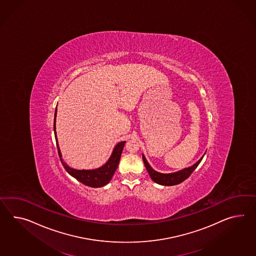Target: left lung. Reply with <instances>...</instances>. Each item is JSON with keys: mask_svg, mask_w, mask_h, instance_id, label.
<instances>
[{"mask_svg": "<svg viewBox=\"0 0 256 256\" xmlns=\"http://www.w3.org/2000/svg\"><path fill=\"white\" fill-rule=\"evenodd\" d=\"M202 158H204V156L200 159L198 162L194 164V166L188 168L182 169L178 172H174V173H171V174H162V173H159V172H157L156 170L152 168L149 162H147L145 156L142 154L144 164H145V168L147 169L148 173L150 174V178L154 181L156 183H158L160 185H164V186H174V185H178L181 182H183L185 180H187L188 178L192 174V172L196 169V168L199 166V164Z\"/></svg>", "mask_w": 256, "mask_h": 256, "instance_id": "1", "label": "left lung"}]
</instances>
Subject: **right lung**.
<instances>
[{
  "label": "right lung",
  "instance_id": "right-lung-1",
  "mask_svg": "<svg viewBox=\"0 0 256 256\" xmlns=\"http://www.w3.org/2000/svg\"><path fill=\"white\" fill-rule=\"evenodd\" d=\"M57 108H56V112H54V136H56V140L57 149H58V154L60 156V160L62 162L64 169L69 174L74 176L76 180L82 182V184L92 188H100L102 186H106L108 184L110 180H112V176L114 174L118 166L119 161L123 148L125 146L126 142H121L112 150V156L109 158V160L100 166L99 168L92 169V170H76V169L71 168L66 162L62 161L61 158V152L58 146V142H57L56 132V118Z\"/></svg>",
  "mask_w": 256,
  "mask_h": 256
}]
</instances>
